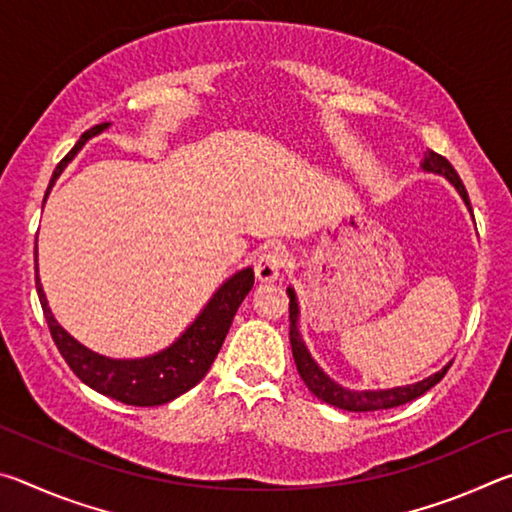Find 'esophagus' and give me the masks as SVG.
Wrapping results in <instances>:
<instances>
[{
    "label": "esophagus",
    "mask_w": 512,
    "mask_h": 512,
    "mask_svg": "<svg viewBox=\"0 0 512 512\" xmlns=\"http://www.w3.org/2000/svg\"><path fill=\"white\" fill-rule=\"evenodd\" d=\"M284 266V255L280 248H273V250H266L257 257L255 262V277L259 282H275L277 277H280V271Z\"/></svg>",
    "instance_id": "34e87169"
}]
</instances>
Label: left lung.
<instances>
[{
  "mask_svg": "<svg viewBox=\"0 0 512 512\" xmlns=\"http://www.w3.org/2000/svg\"><path fill=\"white\" fill-rule=\"evenodd\" d=\"M422 171L427 173H436V176H443L449 180L458 196L463 198V203L467 210L472 214V205L470 198H467L465 185L458 178V173L454 171L452 164H449L443 155L427 151L424 153V160L420 162ZM474 219V216H472ZM289 339H291V350H293V359H296V368L300 372L302 381L314 393L318 400H323L327 404L336 406V409L343 411H354V413H366V411H381V409H393V406H402L406 402L415 400L438 384L440 379L445 377V372L452 366V361L447 363L443 370L433 372V375L424 377L422 381H415V384H406V386H395V388H377V391H357V388H345L339 381H334L327 372L318 366L316 359L311 357V352L307 350L305 339L300 336L298 329V318H300V307H298V296L296 289L289 287Z\"/></svg>",
  "mask_w": 512,
  "mask_h": 512,
  "instance_id": "8db88e82",
  "label": "left lung"
}]
</instances>
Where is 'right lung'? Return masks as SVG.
<instances>
[{"mask_svg":"<svg viewBox=\"0 0 512 512\" xmlns=\"http://www.w3.org/2000/svg\"><path fill=\"white\" fill-rule=\"evenodd\" d=\"M110 124H99L90 128L88 133L81 135V140L69 151L51 176V183L47 187L45 201L51 192V187L58 180L60 173L65 171L69 162L76 158L85 142L92 140L94 135L106 131ZM255 273L253 268L246 266L241 271L232 273L219 289L212 293L207 305L201 309L192 325H189L183 334L167 348L149 354V357L137 359H112L103 357V354L85 348L83 343L67 334V329L60 327L49 309V302L45 296V289L40 284L38 275V241H36V289L42 311H45L51 339H54L58 352L63 354L67 366L74 370L83 384H88L101 395H108L112 400L131 404V406H160L171 400H176L189 388H194L201 381L207 370L219 354L221 345L225 341V334L232 325L237 309L248 291L253 289Z\"/></svg>","mask_w":512,"mask_h":512,"instance_id":"1","label":"right lung"}]
</instances>
